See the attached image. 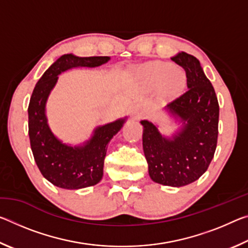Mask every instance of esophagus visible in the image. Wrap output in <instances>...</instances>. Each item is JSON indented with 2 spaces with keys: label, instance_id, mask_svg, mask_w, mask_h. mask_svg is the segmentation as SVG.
<instances>
[{
  "label": "esophagus",
  "instance_id": "1",
  "mask_svg": "<svg viewBox=\"0 0 248 248\" xmlns=\"http://www.w3.org/2000/svg\"><path fill=\"white\" fill-rule=\"evenodd\" d=\"M130 114L133 119H139L144 115V108L140 104H134L130 107Z\"/></svg>",
  "mask_w": 248,
  "mask_h": 248
}]
</instances>
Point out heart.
Wrapping results in <instances>:
<instances>
[{
	"label": "heart",
	"instance_id": "heart-1",
	"mask_svg": "<svg viewBox=\"0 0 248 248\" xmlns=\"http://www.w3.org/2000/svg\"><path fill=\"white\" fill-rule=\"evenodd\" d=\"M139 73L153 85L161 84L163 93L167 96L179 95L186 85V74L166 62H149L140 66Z\"/></svg>",
	"mask_w": 248,
	"mask_h": 248
}]
</instances>
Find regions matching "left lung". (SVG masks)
Returning a JSON list of instances; mask_svg holds the SVG:
<instances>
[{
	"mask_svg": "<svg viewBox=\"0 0 248 248\" xmlns=\"http://www.w3.org/2000/svg\"><path fill=\"white\" fill-rule=\"evenodd\" d=\"M186 71L188 91L164 107L178 128L170 136L141 120L142 143L153 182L183 187L196 182L211 163L217 141L219 103L211 82L197 58L178 52L170 58Z\"/></svg>",
	"mask_w": 248,
	"mask_h": 248,
	"instance_id": "1",
	"label": "left lung"
}]
</instances>
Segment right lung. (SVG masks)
Masks as SVG:
<instances>
[{
	"instance_id": "1",
	"label": "right lung",
	"mask_w": 248,
	"mask_h": 248,
	"mask_svg": "<svg viewBox=\"0 0 248 248\" xmlns=\"http://www.w3.org/2000/svg\"><path fill=\"white\" fill-rule=\"evenodd\" d=\"M109 60L110 57L63 54L49 66L32 91L28 106V134L33 158L44 177L59 188L77 190L102 180L107 145L123 128L127 117L98 125L90 139L82 143H64L49 127L46 112L49 95L61 73L75 68H97Z\"/></svg>"
}]
</instances>
